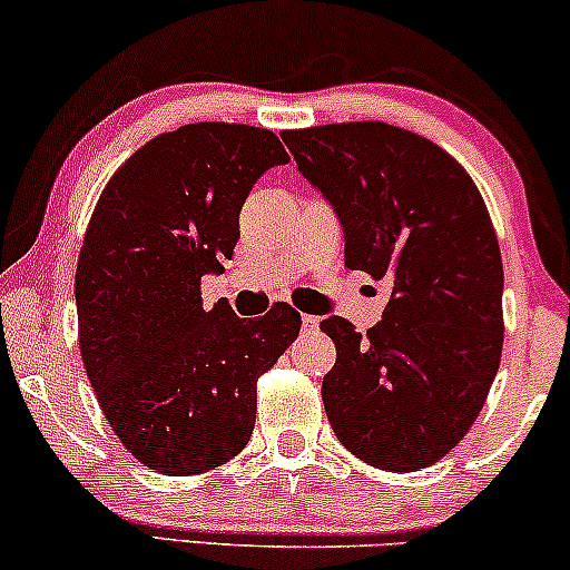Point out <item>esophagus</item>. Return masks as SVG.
Instances as JSON below:
<instances>
[{
  "instance_id": "34e87169",
  "label": "esophagus",
  "mask_w": 570,
  "mask_h": 570,
  "mask_svg": "<svg viewBox=\"0 0 570 570\" xmlns=\"http://www.w3.org/2000/svg\"><path fill=\"white\" fill-rule=\"evenodd\" d=\"M318 330V318L316 316H303V332L311 335V332Z\"/></svg>"
}]
</instances>
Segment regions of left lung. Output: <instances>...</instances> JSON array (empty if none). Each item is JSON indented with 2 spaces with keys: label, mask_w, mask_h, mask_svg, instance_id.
<instances>
[{
  "label": "left lung",
  "mask_w": 570,
  "mask_h": 570,
  "mask_svg": "<svg viewBox=\"0 0 570 570\" xmlns=\"http://www.w3.org/2000/svg\"><path fill=\"white\" fill-rule=\"evenodd\" d=\"M299 171L335 206L345 265L389 281L367 335L324 318L337 348L322 399L343 448L385 472H421L466 436L503 348V265L466 168L389 122L284 130Z\"/></svg>",
  "instance_id": "8db88e82"
}]
</instances>
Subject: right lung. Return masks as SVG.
I'll list each match as a JSON object with an SVG mask.
<instances>
[{
	"label": "right lung",
	"instance_id": "right-lung-1",
	"mask_svg": "<svg viewBox=\"0 0 570 570\" xmlns=\"http://www.w3.org/2000/svg\"><path fill=\"white\" fill-rule=\"evenodd\" d=\"M284 163L273 130L189 122L136 149L98 195L75 276L80 356L122 448L155 472L238 455L259 375L299 335L286 303L238 318L200 299V278L233 257L248 189Z\"/></svg>",
	"mask_w": 570,
	"mask_h": 570
}]
</instances>
